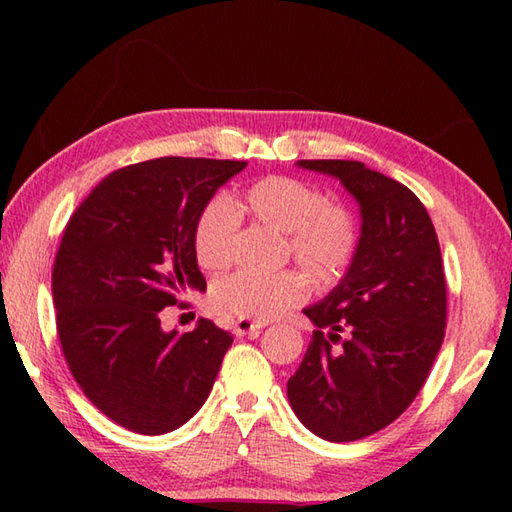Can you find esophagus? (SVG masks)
I'll return each mask as SVG.
<instances>
[{
  "label": "esophagus",
  "mask_w": 512,
  "mask_h": 512,
  "mask_svg": "<svg viewBox=\"0 0 512 512\" xmlns=\"http://www.w3.org/2000/svg\"><path fill=\"white\" fill-rule=\"evenodd\" d=\"M266 327V323L262 320H250V318H239L235 323V334L237 336H246V334H253L259 332V329Z\"/></svg>",
  "instance_id": "1"
}]
</instances>
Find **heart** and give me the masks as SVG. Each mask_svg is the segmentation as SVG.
Returning <instances> with one entry per match:
<instances>
[{
    "label": "heart",
    "mask_w": 512,
    "mask_h": 512,
    "mask_svg": "<svg viewBox=\"0 0 512 512\" xmlns=\"http://www.w3.org/2000/svg\"><path fill=\"white\" fill-rule=\"evenodd\" d=\"M244 207L271 228L289 235L293 257L318 280H336L357 253L359 228L341 205L305 180L268 176L257 180L244 196ZM239 225L237 205L228 196H214L198 216L194 248L198 264L216 271L228 266ZM307 296V280L296 271H237L216 284L212 302L221 314L268 320L298 305Z\"/></svg>",
    "instance_id": "b5f03b06"
}]
</instances>
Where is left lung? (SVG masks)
Returning <instances> with one entry per match:
<instances>
[{"label":"left lung","instance_id":"8db88e82","mask_svg":"<svg viewBox=\"0 0 512 512\" xmlns=\"http://www.w3.org/2000/svg\"><path fill=\"white\" fill-rule=\"evenodd\" d=\"M296 164L336 178L359 205L357 253L339 284L302 309L316 332L287 384L311 433L350 443L400 418L420 393L445 339L443 257L409 187L357 160Z\"/></svg>","mask_w":512,"mask_h":512}]
</instances>
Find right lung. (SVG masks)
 <instances>
[{
	"label": "right lung",
	"instance_id": "right-lung-1",
	"mask_svg": "<svg viewBox=\"0 0 512 512\" xmlns=\"http://www.w3.org/2000/svg\"><path fill=\"white\" fill-rule=\"evenodd\" d=\"M246 164H131L103 178L65 228L54 307L67 366L103 415L142 436L194 418L232 345L207 318L192 332H164L160 311L207 289L194 248L198 216Z\"/></svg>",
	"mask_w": 512,
	"mask_h": 512
}]
</instances>
